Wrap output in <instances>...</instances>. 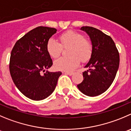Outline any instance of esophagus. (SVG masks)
<instances>
[{
    "label": "esophagus",
    "mask_w": 131,
    "mask_h": 131,
    "mask_svg": "<svg viewBox=\"0 0 131 131\" xmlns=\"http://www.w3.org/2000/svg\"><path fill=\"white\" fill-rule=\"evenodd\" d=\"M63 73L66 74H68V75H69V76H71L73 74V72H69V71H64L63 72Z\"/></svg>",
    "instance_id": "34e87169"
}]
</instances>
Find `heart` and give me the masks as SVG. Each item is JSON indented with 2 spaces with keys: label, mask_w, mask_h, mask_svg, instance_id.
<instances>
[{
  "label": "heart",
  "mask_w": 131,
  "mask_h": 131,
  "mask_svg": "<svg viewBox=\"0 0 131 131\" xmlns=\"http://www.w3.org/2000/svg\"><path fill=\"white\" fill-rule=\"evenodd\" d=\"M60 43L53 38H49L46 44L48 54L57 58L62 53L63 48L70 47L68 57H61L54 61V67L57 70L71 71L78 66L80 60L86 62L90 60L93 51V43L83 34L69 30L60 36Z\"/></svg>",
  "instance_id": "1"
}]
</instances>
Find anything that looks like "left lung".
Instances as JSON below:
<instances>
[{"label":"left lung","instance_id":"1","mask_svg":"<svg viewBox=\"0 0 131 131\" xmlns=\"http://www.w3.org/2000/svg\"><path fill=\"white\" fill-rule=\"evenodd\" d=\"M91 38L93 51L83 73V80L77 85L78 89L89 96H96L106 91L115 78L119 64V52L111 37L99 29L82 27Z\"/></svg>","mask_w":131,"mask_h":131}]
</instances>
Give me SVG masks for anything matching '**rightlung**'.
<instances>
[{
    "label": "right lung",
    "mask_w": 131,
    "mask_h": 131,
    "mask_svg": "<svg viewBox=\"0 0 131 131\" xmlns=\"http://www.w3.org/2000/svg\"><path fill=\"white\" fill-rule=\"evenodd\" d=\"M53 27L39 26L17 41L11 53L9 72L18 90L33 100H42L54 91L60 71L49 72L53 61L46 49L48 40L57 33Z\"/></svg>",
    "instance_id": "add662e5"
}]
</instances>
